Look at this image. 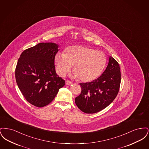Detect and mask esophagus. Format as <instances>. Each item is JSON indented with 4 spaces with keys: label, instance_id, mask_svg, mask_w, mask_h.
Listing matches in <instances>:
<instances>
[{
    "label": "esophagus",
    "instance_id": "esophagus-1",
    "mask_svg": "<svg viewBox=\"0 0 149 149\" xmlns=\"http://www.w3.org/2000/svg\"><path fill=\"white\" fill-rule=\"evenodd\" d=\"M72 84V83L71 81H68V80H66V82H65V84L66 85H70Z\"/></svg>",
    "mask_w": 149,
    "mask_h": 149
}]
</instances>
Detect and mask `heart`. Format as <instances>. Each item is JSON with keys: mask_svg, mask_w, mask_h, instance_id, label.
<instances>
[{"mask_svg": "<svg viewBox=\"0 0 149 149\" xmlns=\"http://www.w3.org/2000/svg\"><path fill=\"white\" fill-rule=\"evenodd\" d=\"M106 57L100 51L83 46H72L66 52H58L55 57L57 74L64 77L73 66L74 77L83 81L98 78L106 64Z\"/></svg>", "mask_w": 149, "mask_h": 149, "instance_id": "heart-1", "label": "heart"}]
</instances>
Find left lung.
Segmentation results:
<instances>
[{"label": "left lung", "mask_w": 149, "mask_h": 149, "mask_svg": "<svg viewBox=\"0 0 149 149\" xmlns=\"http://www.w3.org/2000/svg\"><path fill=\"white\" fill-rule=\"evenodd\" d=\"M120 67L111 56L106 69L100 77L89 83H81V92L75 98V104L86 113H95L108 106L119 91Z\"/></svg>", "instance_id": "left-lung-1"}]
</instances>
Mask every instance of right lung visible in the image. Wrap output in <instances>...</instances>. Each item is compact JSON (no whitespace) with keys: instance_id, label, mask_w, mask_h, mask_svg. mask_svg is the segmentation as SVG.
Listing matches in <instances>:
<instances>
[{"instance_id":"right-lung-1","label":"right lung","mask_w":149,"mask_h":149,"mask_svg":"<svg viewBox=\"0 0 149 149\" xmlns=\"http://www.w3.org/2000/svg\"><path fill=\"white\" fill-rule=\"evenodd\" d=\"M58 47L55 43H39L24 50L18 60L17 84L27 101L35 106L49 104L65 85V80L57 75L54 64Z\"/></svg>"}]
</instances>
